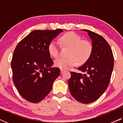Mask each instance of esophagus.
I'll return each instance as SVG.
<instances>
[{
	"mask_svg": "<svg viewBox=\"0 0 123 123\" xmlns=\"http://www.w3.org/2000/svg\"><path fill=\"white\" fill-rule=\"evenodd\" d=\"M65 71V70H64V69H60V73L61 74H63V73Z\"/></svg>",
	"mask_w": 123,
	"mask_h": 123,
	"instance_id": "34e87169",
	"label": "esophagus"
}]
</instances>
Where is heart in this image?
I'll list each match as a JSON object with an SVG mask.
<instances>
[{"label":"heart","mask_w":123,"mask_h":123,"mask_svg":"<svg viewBox=\"0 0 123 123\" xmlns=\"http://www.w3.org/2000/svg\"><path fill=\"white\" fill-rule=\"evenodd\" d=\"M63 46L69 48L67 58H59L54 62L55 67L60 69H68L70 67L79 64H83L91 56L93 46L90 41L82 40L80 35L73 32H69L59 38ZM48 51L50 56L57 58L59 54V45L58 42L52 41L48 46Z\"/></svg>","instance_id":"b5f03b06"}]
</instances>
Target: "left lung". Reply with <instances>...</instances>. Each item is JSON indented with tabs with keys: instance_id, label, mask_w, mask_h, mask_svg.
I'll return each mask as SVG.
<instances>
[{
	"instance_id": "8db88e82",
	"label": "left lung",
	"mask_w": 123,
	"mask_h": 123,
	"mask_svg": "<svg viewBox=\"0 0 123 123\" xmlns=\"http://www.w3.org/2000/svg\"><path fill=\"white\" fill-rule=\"evenodd\" d=\"M93 51L90 58L78 69L83 73L71 72L68 80L72 96L83 104L97 100L106 90L113 70L114 56L110 45L101 35L88 30Z\"/></svg>"
}]
</instances>
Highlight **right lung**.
Wrapping results in <instances>:
<instances>
[{"label":"right lung","mask_w":123,"mask_h":123,"mask_svg":"<svg viewBox=\"0 0 123 123\" xmlns=\"http://www.w3.org/2000/svg\"><path fill=\"white\" fill-rule=\"evenodd\" d=\"M62 29L35 30L17 45L12 56V78L20 95L28 101L37 103L51 90L53 82L60 74L53 64L48 46Z\"/></svg>","instance_id":"1"}]
</instances>
